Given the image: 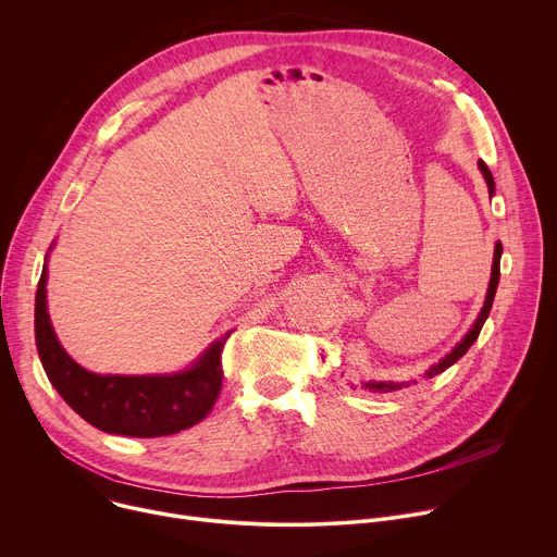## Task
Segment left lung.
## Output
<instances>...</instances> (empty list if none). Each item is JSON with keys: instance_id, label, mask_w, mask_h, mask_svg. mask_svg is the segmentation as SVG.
Wrapping results in <instances>:
<instances>
[{"instance_id": "obj_1", "label": "left lung", "mask_w": 557, "mask_h": 557, "mask_svg": "<svg viewBox=\"0 0 557 557\" xmlns=\"http://www.w3.org/2000/svg\"><path fill=\"white\" fill-rule=\"evenodd\" d=\"M479 169H481V173H483V177H485V182H487V190H490V197L494 195V188H496V184H494V177H492V171L487 169V164L483 162V160H479ZM500 255H503V246H500V242L496 244V248H494V263H492V278H490V287H487V296H485V305H483V309H481V313H479V318H476V322L472 324V329L466 333V338L446 356L443 358L438 364H434V367H430L428 369V373H425V377H434V375H438V373H443L446 369H450L455 362H459V358H463L466 354H468V349L476 343V338H479V333H481V329H483V324H485V320H487V315H490V309H492V302H494V296H496V287H498V278H500ZM364 388H369V391H373V393H391V391H397V388H406L408 384H395V382H364L362 384Z\"/></svg>"}]
</instances>
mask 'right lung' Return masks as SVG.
Returning a JSON list of instances; mask_svg holds the SVG:
<instances>
[{
  "instance_id": "right-lung-1",
  "label": "right lung",
  "mask_w": 557,
  "mask_h": 557,
  "mask_svg": "<svg viewBox=\"0 0 557 557\" xmlns=\"http://www.w3.org/2000/svg\"><path fill=\"white\" fill-rule=\"evenodd\" d=\"M44 265L35 298V341L44 371L65 404L94 428L123 436H166L199 423L214 406L224 369L226 338L212 343L199 360L171 375H96L78 367L61 347L46 302Z\"/></svg>"
}]
</instances>
